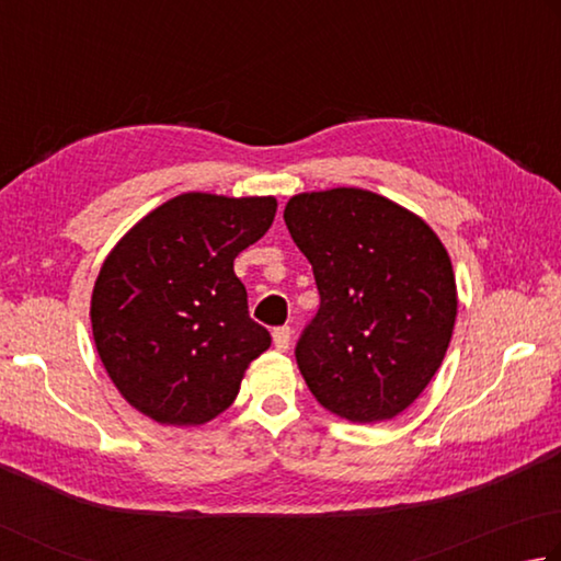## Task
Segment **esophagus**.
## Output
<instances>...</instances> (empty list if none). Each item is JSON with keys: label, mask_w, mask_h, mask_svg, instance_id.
Here are the masks:
<instances>
[{"label": "esophagus", "mask_w": 561, "mask_h": 561, "mask_svg": "<svg viewBox=\"0 0 561 561\" xmlns=\"http://www.w3.org/2000/svg\"><path fill=\"white\" fill-rule=\"evenodd\" d=\"M272 341H274V348L277 351H289V345H291V329L289 325H282V329H274V333H272Z\"/></svg>", "instance_id": "34e87169"}]
</instances>
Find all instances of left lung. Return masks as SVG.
Here are the masks:
<instances>
[{"mask_svg":"<svg viewBox=\"0 0 561 561\" xmlns=\"http://www.w3.org/2000/svg\"><path fill=\"white\" fill-rule=\"evenodd\" d=\"M284 222L321 294L297 343L311 394L341 420H392L449 348L458 309L449 252L416 213L365 188L297 193Z\"/></svg>","mask_w":561,"mask_h":561,"instance_id":"obj_1","label":"left lung"}]
</instances>
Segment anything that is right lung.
<instances>
[{
  "label": "right lung",
  "mask_w": 561,
  "mask_h": 561,
  "mask_svg": "<svg viewBox=\"0 0 561 561\" xmlns=\"http://www.w3.org/2000/svg\"><path fill=\"white\" fill-rule=\"evenodd\" d=\"M277 198L181 193L135 222L100 267L90 323L119 394L149 420L198 426L236 402L270 331L232 262L270 230Z\"/></svg>",
  "instance_id": "1"
}]
</instances>
